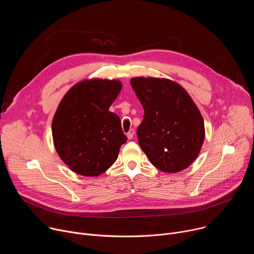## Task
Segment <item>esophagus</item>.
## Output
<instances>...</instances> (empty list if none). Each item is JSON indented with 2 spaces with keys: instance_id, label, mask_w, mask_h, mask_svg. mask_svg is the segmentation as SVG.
<instances>
[{
  "instance_id": "1",
  "label": "esophagus",
  "mask_w": 254,
  "mask_h": 254,
  "mask_svg": "<svg viewBox=\"0 0 254 254\" xmlns=\"http://www.w3.org/2000/svg\"><path fill=\"white\" fill-rule=\"evenodd\" d=\"M133 134H134V130L131 128L128 130V132H127V136L128 139H131L133 137Z\"/></svg>"
}]
</instances>
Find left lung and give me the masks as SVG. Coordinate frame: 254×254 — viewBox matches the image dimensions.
Here are the masks:
<instances>
[{"instance_id":"left-lung-1","label":"left lung","mask_w":254,"mask_h":254,"mask_svg":"<svg viewBox=\"0 0 254 254\" xmlns=\"http://www.w3.org/2000/svg\"><path fill=\"white\" fill-rule=\"evenodd\" d=\"M143 119L137 127L138 144L151 163L166 173L188 168L200 153L205 136L198 107L178 83L164 78H131Z\"/></svg>"}]
</instances>
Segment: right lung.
I'll list each match as a JSON object with an SVG mask.
<instances>
[{"label":"right lung","instance_id":"1","mask_svg":"<svg viewBox=\"0 0 254 254\" xmlns=\"http://www.w3.org/2000/svg\"><path fill=\"white\" fill-rule=\"evenodd\" d=\"M122 89L117 80H84L62 98L52 122L55 149L76 174L98 176L118 159L127 137L108 111Z\"/></svg>","mask_w":254,"mask_h":254}]
</instances>
